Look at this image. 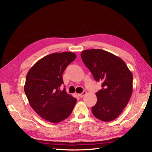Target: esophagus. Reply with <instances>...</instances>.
Instances as JSON below:
<instances>
[{
    "label": "esophagus",
    "instance_id": "esophagus-1",
    "mask_svg": "<svg viewBox=\"0 0 152 152\" xmlns=\"http://www.w3.org/2000/svg\"><path fill=\"white\" fill-rule=\"evenodd\" d=\"M86 93H87V92L86 91H84L83 92H82V93H80V94H79V96H80V98H82V97H84V96L86 94Z\"/></svg>",
    "mask_w": 152,
    "mask_h": 152
}]
</instances>
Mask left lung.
<instances>
[{
	"label": "left lung",
	"instance_id": "left-lung-1",
	"mask_svg": "<svg viewBox=\"0 0 152 152\" xmlns=\"http://www.w3.org/2000/svg\"><path fill=\"white\" fill-rule=\"evenodd\" d=\"M81 58L102 89L96 93L97 102L92 112L99 120H115L125 108L132 93V74L121 58L104 50L87 49Z\"/></svg>",
	"mask_w": 152,
	"mask_h": 152
}]
</instances>
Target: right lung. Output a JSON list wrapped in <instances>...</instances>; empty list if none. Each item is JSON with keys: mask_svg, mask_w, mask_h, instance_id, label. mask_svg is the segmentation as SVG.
Masks as SVG:
<instances>
[{"mask_svg": "<svg viewBox=\"0 0 152 152\" xmlns=\"http://www.w3.org/2000/svg\"><path fill=\"white\" fill-rule=\"evenodd\" d=\"M71 52L54 53L42 58L27 73L25 93L35 112L46 121L58 123L70 115L77 99L69 95L62 75L69 64L76 58Z\"/></svg>", "mask_w": 152, "mask_h": 152, "instance_id": "right-lung-1", "label": "right lung"}]
</instances>
